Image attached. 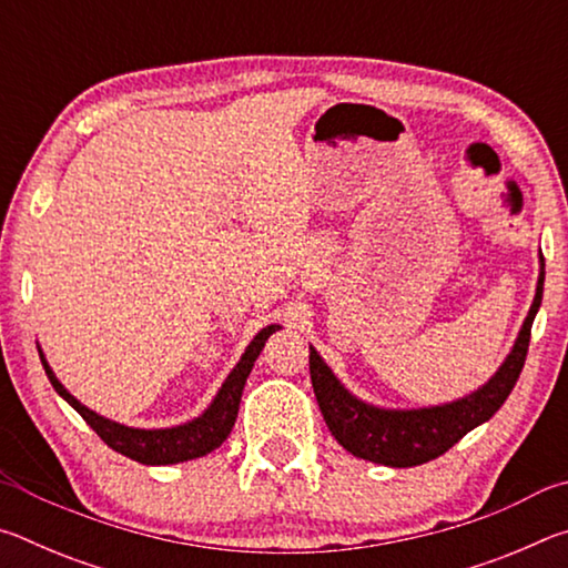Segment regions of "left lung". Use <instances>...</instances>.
<instances>
[{"instance_id":"left-lung-1","label":"left lung","mask_w":568,"mask_h":568,"mask_svg":"<svg viewBox=\"0 0 568 568\" xmlns=\"http://www.w3.org/2000/svg\"><path fill=\"white\" fill-rule=\"evenodd\" d=\"M544 257H538V281L534 303L528 307L521 331L498 371L484 386L456 400L420 408H386L355 396L335 376L323 355L311 345V381L325 426L333 438L355 458L390 468H410L446 454L468 430L486 423L504 406L508 393L521 376L531 325L544 295Z\"/></svg>"}]
</instances>
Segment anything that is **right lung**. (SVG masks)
<instances>
[{
	"label": "right lung",
	"instance_id": "right-lung-1",
	"mask_svg": "<svg viewBox=\"0 0 568 568\" xmlns=\"http://www.w3.org/2000/svg\"><path fill=\"white\" fill-rule=\"evenodd\" d=\"M281 328L283 325L271 323L265 325L263 331H257L255 338L247 343L245 353L240 355L235 368L227 373L223 386L217 388L215 398L210 400V406L200 413V416L190 418L185 423H178V426H165V428L124 426L120 420L100 416L98 410L84 406V403L77 400L72 393L62 386L60 378L54 376L52 365L44 358L42 345H37V348H40L44 373L54 386V390L60 393V396L90 423L94 434H98L104 444H108L112 450H118V454L138 460V464L172 466V464H182V460L207 456L210 450L223 446V440L230 436V430L235 426L240 398H243V388L250 371H253L257 355H261V351L265 348V341Z\"/></svg>",
	"mask_w": 568,
	"mask_h": 568
}]
</instances>
